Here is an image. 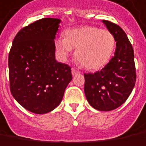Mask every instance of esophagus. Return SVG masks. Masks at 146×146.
<instances>
[{
	"label": "esophagus",
	"mask_w": 146,
	"mask_h": 146,
	"mask_svg": "<svg viewBox=\"0 0 146 146\" xmlns=\"http://www.w3.org/2000/svg\"><path fill=\"white\" fill-rule=\"evenodd\" d=\"M71 73H72V75H76V74H79V73H80V71H77V70L75 69V68H71Z\"/></svg>",
	"instance_id": "1"
}]
</instances>
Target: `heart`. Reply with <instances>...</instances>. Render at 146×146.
<instances>
[{"mask_svg": "<svg viewBox=\"0 0 146 146\" xmlns=\"http://www.w3.org/2000/svg\"><path fill=\"white\" fill-rule=\"evenodd\" d=\"M54 46L62 58L75 50V58L85 68L97 70L104 66L112 55L116 39L112 32L96 26H82L65 31V38H58Z\"/></svg>", "mask_w": 146, "mask_h": 146, "instance_id": "obj_1", "label": "heart"}]
</instances>
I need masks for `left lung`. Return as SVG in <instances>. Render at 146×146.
Segmentation results:
<instances>
[{
  "label": "left lung",
  "instance_id": "left-lung-1",
  "mask_svg": "<svg viewBox=\"0 0 146 146\" xmlns=\"http://www.w3.org/2000/svg\"><path fill=\"white\" fill-rule=\"evenodd\" d=\"M116 39L114 56L95 73L84 74V92L92 107L111 111L125 102L136 83L134 51L125 31L116 24L103 20Z\"/></svg>",
  "mask_w": 146,
  "mask_h": 146
}]
</instances>
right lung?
Returning a JSON list of instances; mask_svg holds the SVG:
<instances>
[{"instance_id":"add662e5","label":"right lung","mask_w":146,"mask_h":146,"mask_svg":"<svg viewBox=\"0 0 146 146\" xmlns=\"http://www.w3.org/2000/svg\"><path fill=\"white\" fill-rule=\"evenodd\" d=\"M60 21L47 17L22 28L9 54L12 95L36 114L47 113L58 106L72 80L71 66L55 59L54 38Z\"/></svg>"}]
</instances>
